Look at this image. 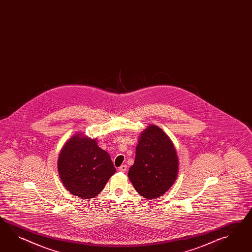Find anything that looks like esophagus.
<instances>
[{
    "mask_svg": "<svg viewBox=\"0 0 252 252\" xmlns=\"http://www.w3.org/2000/svg\"><path fill=\"white\" fill-rule=\"evenodd\" d=\"M127 169V166L126 165H122V166L119 167V171L126 172Z\"/></svg>",
    "mask_w": 252,
    "mask_h": 252,
    "instance_id": "34e87169",
    "label": "esophagus"
}]
</instances>
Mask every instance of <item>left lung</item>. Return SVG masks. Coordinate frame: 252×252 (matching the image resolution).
<instances>
[{
	"label": "left lung",
	"instance_id": "1",
	"mask_svg": "<svg viewBox=\"0 0 252 252\" xmlns=\"http://www.w3.org/2000/svg\"><path fill=\"white\" fill-rule=\"evenodd\" d=\"M178 165V155L170 137L158 126L149 125L139 135L128 178L143 197L158 198L175 183Z\"/></svg>",
	"mask_w": 252,
	"mask_h": 252
}]
</instances>
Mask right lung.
I'll use <instances>...</instances> for the list:
<instances>
[{
    "label": "right lung",
    "mask_w": 252,
    "mask_h": 252,
    "mask_svg": "<svg viewBox=\"0 0 252 252\" xmlns=\"http://www.w3.org/2000/svg\"><path fill=\"white\" fill-rule=\"evenodd\" d=\"M57 166L65 189L74 196L87 199L97 196L116 173L109 154L99 148L96 138L82 133L64 143Z\"/></svg>",
    "instance_id": "right-lung-1"
}]
</instances>
